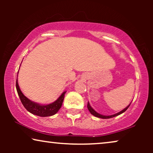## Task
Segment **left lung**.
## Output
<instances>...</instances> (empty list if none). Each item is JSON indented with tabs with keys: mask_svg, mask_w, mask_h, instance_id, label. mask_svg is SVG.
Masks as SVG:
<instances>
[{
	"mask_svg": "<svg viewBox=\"0 0 153 153\" xmlns=\"http://www.w3.org/2000/svg\"><path fill=\"white\" fill-rule=\"evenodd\" d=\"M130 104H129V106H127V107L125 108V109H123V111H121L120 112H119V113H118V114H114V115H112V116H102V115L100 114H98V113L96 112L94 110L93 108H92L91 106H90V104H89V103H88L87 107H88V109L89 110V111L91 112V114H93V116H96V117H97V118H103V119H106V118H114V117H115V116H118V115H120V114H123V113H124V112L125 111H126V110L127 109V108H129V106H130Z\"/></svg>",
	"mask_w": 153,
	"mask_h": 153,
	"instance_id": "obj_1",
	"label": "left lung"
}]
</instances>
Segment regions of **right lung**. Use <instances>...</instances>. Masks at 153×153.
<instances>
[{
    "label": "right lung",
    "instance_id": "obj_1",
    "mask_svg": "<svg viewBox=\"0 0 153 153\" xmlns=\"http://www.w3.org/2000/svg\"><path fill=\"white\" fill-rule=\"evenodd\" d=\"M16 88L21 102H22L24 107L26 108V109L31 114L41 117L51 116L56 114L61 107L64 100L65 93V92L62 93L59 98L53 103L47 104V105H40V104L31 102L30 100H29L28 98L23 95L22 92L21 91L19 86L17 79L16 81Z\"/></svg>",
    "mask_w": 153,
    "mask_h": 153
}]
</instances>
